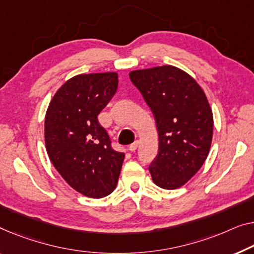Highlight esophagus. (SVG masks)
I'll list each match as a JSON object with an SVG mask.
<instances>
[{
	"mask_svg": "<svg viewBox=\"0 0 254 254\" xmlns=\"http://www.w3.org/2000/svg\"><path fill=\"white\" fill-rule=\"evenodd\" d=\"M138 146H139V141H138V140H135L133 143H131V145L128 146V149H130L131 151H134L135 149L138 148Z\"/></svg>",
	"mask_w": 254,
	"mask_h": 254,
	"instance_id": "1",
	"label": "esophagus"
}]
</instances>
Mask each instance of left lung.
<instances>
[{
    "label": "left lung",
    "mask_w": 254,
    "mask_h": 254,
    "mask_svg": "<svg viewBox=\"0 0 254 254\" xmlns=\"http://www.w3.org/2000/svg\"><path fill=\"white\" fill-rule=\"evenodd\" d=\"M153 112L158 154L149 166L154 184L163 189L184 186L209 155L213 114L197 82L180 68L164 65L128 73Z\"/></svg>",
    "instance_id": "1"
}]
</instances>
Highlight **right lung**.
I'll return each instance as SVG.
<instances>
[{
    "label": "right lung",
    "mask_w": 254,
    "mask_h": 254,
    "mask_svg": "<svg viewBox=\"0 0 254 254\" xmlns=\"http://www.w3.org/2000/svg\"><path fill=\"white\" fill-rule=\"evenodd\" d=\"M115 71L79 74L55 93L45 114V148L59 175L79 194L101 198L114 190L124 153L111 147L98 115L114 96Z\"/></svg>",
    "instance_id": "add662e5"
}]
</instances>
